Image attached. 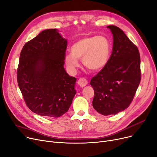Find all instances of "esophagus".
Returning <instances> with one entry per match:
<instances>
[{
  "label": "esophagus",
  "instance_id": "obj_1",
  "mask_svg": "<svg viewBox=\"0 0 157 157\" xmlns=\"http://www.w3.org/2000/svg\"><path fill=\"white\" fill-rule=\"evenodd\" d=\"M78 84L80 87H84L87 84V80L85 78H80L78 80Z\"/></svg>",
  "mask_w": 157,
  "mask_h": 157
}]
</instances>
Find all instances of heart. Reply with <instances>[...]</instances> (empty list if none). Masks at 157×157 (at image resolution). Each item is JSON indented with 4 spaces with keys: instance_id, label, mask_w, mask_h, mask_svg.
Here are the masks:
<instances>
[{
    "instance_id": "b5f03b06",
    "label": "heart",
    "mask_w": 157,
    "mask_h": 157,
    "mask_svg": "<svg viewBox=\"0 0 157 157\" xmlns=\"http://www.w3.org/2000/svg\"><path fill=\"white\" fill-rule=\"evenodd\" d=\"M71 53L65 55V62L71 72L80 66L79 60L89 70L98 71L108 63L111 45L108 39L104 36H85L75 41L71 46Z\"/></svg>"
}]
</instances>
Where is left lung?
Returning a JSON list of instances; mask_svg holds the SVG:
<instances>
[{"label": "left lung", "mask_w": 157, "mask_h": 157, "mask_svg": "<svg viewBox=\"0 0 157 157\" xmlns=\"http://www.w3.org/2000/svg\"><path fill=\"white\" fill-rule=\"evenodd\" d=\"M107 28L113 36L112 53L107 65L90 81L95 91L93 107L105 116L129 107L141 80L138 48L121 29L115 26Z\"/></svg>", "instance_id": "1"}]
</instances>
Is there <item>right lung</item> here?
<instances>
[{"label": "right lung", "mask_w": 157, "mask_h": 157, "mask_svg": "<svg viewBox=\"0 0 157 157\" xmlns=\"http://www.w3.org/2000/svg\"><path fill=\"white\" fill-rule=\"evenodd\" d=\"M67 40L57 29L42 31L25 44L17 68V82L29 109L59 117L66 113L76 91V78L64 68Z\"/></svg>", "instance_id": "obj_1"}]
</instances>
